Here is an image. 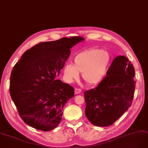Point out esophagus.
Returning a JSON list of instances; mask_svg holds the SVG:
<instances>
[{"mask_svg":"<svg viewBox=\"0 0 148 148\" xmlns=\"http://www.w3.org/2000/svg\"><path fill=\"white\" fill-rule=\"evenodd\" d=\"M82 91V90L80 89V88H75V95H78V94H80V92Z\"/></svg>","mask_w":148,"mask_h":148,"instance_id":"obj_1","label":"esophagus"}]
</instances>
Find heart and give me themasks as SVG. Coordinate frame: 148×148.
<instances>
[{
	"instance_id": "b5f03b06",
	"label": "heart",
	"mask_w": 148,
	"mask_h": 148,
	"mask_svg": "<svg viewBox=\"0 0 148 148\" xmlns=\"http://www.w3.org/2000/svg\"><path fill=\"white\" fill-rule=\"evenodd\" d=\"M74 65L66 63L63 67L64 80L73 83L80 77L91 85L99 84L106 76L111 62V56L108 52L100 49L91 48L79 53L74 58Z\"/></svg>"
}]
</instances>
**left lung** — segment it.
<instances>
[{"mask_svg": "<svg viewBox=\"0 0 148 148\" xmlns=\"http://www.w3.org/2000/svg\"><path fill=\"white\" fill-rule=\"evenodd\" d=\"M106 75L95 88L84 92L85 115L96 126L112 125L128 110L134 97L135 69L126 57L114 58Z\"/></svg>", "mask_w": 148, "mask_h": 148, "instance_id": "1", "label": "left lung"}]
</instances>
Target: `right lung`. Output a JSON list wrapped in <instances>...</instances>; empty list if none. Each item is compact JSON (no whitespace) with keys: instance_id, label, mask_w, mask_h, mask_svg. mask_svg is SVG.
<instances>
[{"instance_id":"1","label":"right lung","mask_w":148,"mask_h":148,"mask_svg":"<svg viewBox=\"0 0 148 148\" xmlns=\"http://www.w3.org/2000/svg\"><path fill=\"white\" fill-rule=\"evenodd\" d=\"M85 39L63 38L40 42L27 50L13 67L10 92L21 118L38 130L49 131L61 121L63 107L74 96V88L57 79L71 53Z\"/></svg>"}]
</instances>
